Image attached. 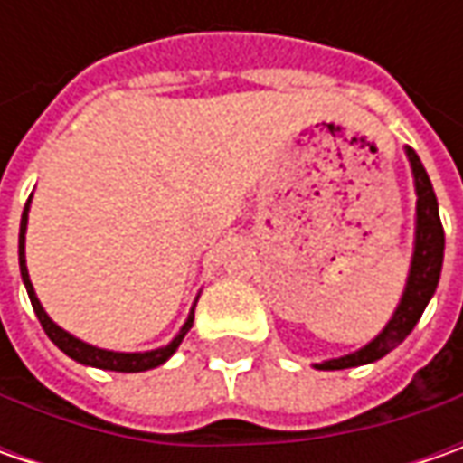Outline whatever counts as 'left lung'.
Here are the masks:
<instances>
[{"mask_svg":"<svg viewBox=\"0 0 463 463\" xmlns=\"http://www.w3.org/2000/svg\"><path fill=\"white\" fill-rule=\"evenodd\" d=\"M407 156L412 162V175H415V187H418V240H415V258H412L410 280H407V288L402 296L400 309L394 311L392 322L383 327L376 340H371L358 353H350L345 358H335V361L317 365L322 371H340V368H353V365H364L383 358L415 329L430 296L436 294L440 265H443V241H446L443 240V223H440V213H438L436 193H433L430 177L422 167L420 156L415 154V149H407Z\"/></svg>","mask_w":463,"mask_h":463,"instance_id":"1","label":"left lung"}]
</instances>
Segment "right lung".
<instances>
[{"mask_svg": "<svg viewBox=\"0 0 463 463\" xmlns=\"http://www.w3.org/2000/svg\"><path fill=\"white\" fill-rule=\"evenodd\" d=\"M25 226H27V205L23 211V222H20V273H23V280H25L27 296H30V304L35 309V317L41 322V327L45 329V335L53 340V345L61 347L63 353L74 361H80L84 365H95V368H105V371H120V373H136V371H149V368H156L167 361L169 355L177 350V345L183 343V337L187 335V329L193 327V311L187 317L185 327L180 329V335L169 343L167 347H159V350H152V353H113V350H99V347L87 345L81 343L77 337H71L69 332H63L59 325L51 322V317L45 314L38 296L33 291V283L27 278V268H25Z\"/></svg>", "mask_w": 463, "mask_h": 463, "instance_id": "obj_1", "label": "right lung"}]
</instances>
